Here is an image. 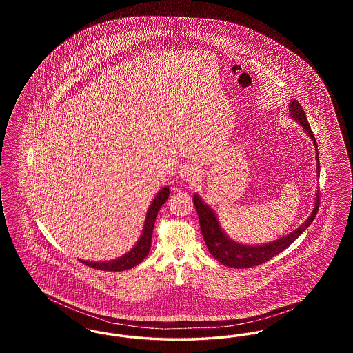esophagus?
I'll return each mask as SVG.
<instances>
[{
    "label": "esophagus",
    "instance_id": "esophagus-1",
    "mask_svg": "<svg viewBox=\"0 0 353 353\" xmlns=\"http://www.w3.org/2000/svg\"><path fill=\"white\" fill-rule=\"evenodd\" d=\"M179 176L184 181L194 183L199 179V169H197V167L192 165V164H186V165H183L181 169L179 170Z\"/></svg>",
    "mask_w": 353,
    "mask_h": 353
}]
</instances>
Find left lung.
I'll return each instance as SVG.
<instances>
[{
  "mask_svg": "<svg viewBox=\"0 0 353 353\" xmlns=\"http://www.w3.org/2000/svg\"><path fill=\"white\" fill-rule=\"evenodd\" d=\"M288 108H290L291 117L302 125L305 134H308L311 137V140L314 141L315 148H318L315 137L311 131L310 123L305 118V114H304V110H303L301 103L298 101H291L288 104ZM316 161H318L316 170H318V176H319L320 164L318 150H316ZM193 202H194V206H196V210L199 214L202 236L208 246V250L219 262L228 268L246 269V268H252V266L262 265V263L268 262L272 256L283 252L299 235L302 234L303 232L312 223V221L316 217V213L319 209V192L316 193V201L314 205L312 213L308 219L304 221V223H302L294 232H291L290 234L285 235L279 239H275L269 243H263V245H242V243L235 242L221 229V225H219L214 210L209 205H206L205 202L202 201L201 197L199 194L193 196Z\"/></svg>",
  "mask_w": 353,
  "mask_h": 353,
  "instance_id": "obj_1",
  "label": "left lung"
}]
</instances>
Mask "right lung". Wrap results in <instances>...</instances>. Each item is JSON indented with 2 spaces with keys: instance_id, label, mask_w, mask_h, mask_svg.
Instances as JSON below:
<instances>
[{
  "instance_id": "add662e5",
  "label": "right lung",
  "mask_w": 353,
  "mask_h": 353,
  "mask_svg": "<svg viewBox=\"0 0 353 353\" xmlns=\"http://www.w3.org/2000/svg\"><path fill=\"white\" fill-rule=\"evenodd\" d=\"M169 197V186H164L153 199L148 212H147V217L144 222V228H143V233L140 235L137 243L134 248L121 255L120 258L112 259V261H107V262H90V261H82L84 265L94 268V269L105 270V271H124V270L131 269L136 265H139L150 252L152 243V233H153V226H154V219L157 217V213L160 210V208L165 203Z\"/></svg>"
}]
</instances>
